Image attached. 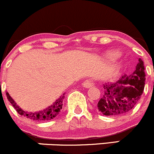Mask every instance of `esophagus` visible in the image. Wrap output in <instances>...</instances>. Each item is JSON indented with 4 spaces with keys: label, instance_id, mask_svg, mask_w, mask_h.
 <instances>
[{
    "label": "esophagus",
    "instance_id": "1",
    "mask_svg": "<svg viewBox=\"0 0 154 154\" xmlns=\"http://www.w3.org/2000/svg\"><path fill=\"white\" fill-rule=\"evenodd\" d=\"M93 85H94V82L91 80H86L82 83V86L85 87V88H89L92 87Z\"/></svg>",
    "mask_w": 154,
    "mask_h": 154
}]
</instances>
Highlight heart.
Instances as JSON below:
<instances>
[{
	"label": "heart",
	"instance_id": "obj_1",
	"mask_svg": "<svg viewBox=\"0 0 154 154\" xmlns=\"http://www.w3.org/2000/svg\"><path fill=\"white\" fill-rule=\"evenodd\" d=\"M116 55H117V53H116V52H109V54H108V56L110 57V58L116 57Z\"/></svg>",
	"mask_w": 154,
	"mask_h": 154
}]
</instances>
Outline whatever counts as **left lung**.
Masks as SVG:
<instances>
[{
	"instance_id": "left-lung-1",
	"label": "left lung",
	"mask_w": 154,
	"mask_h": 154,
	"mask_svg": "<svg viewBox=\"0 0 154 154\" xmlns=\"http://www.w3.org/2000/svg\"><path fill=\"white\" fill-rule=\"evenodd\" d=\"M146 73L141 58L134 72L124 75L116 82L103 85L102 97L97 104L98 110L104 116H120L129 112L139 102L145 87Z\"/></svg>"
}]
</instances>
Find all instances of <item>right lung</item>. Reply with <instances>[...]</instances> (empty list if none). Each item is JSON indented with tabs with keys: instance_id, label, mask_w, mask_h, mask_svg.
<instances>
[{
	"instance_id": "1",
	"label": "right lung",
	"mask_w": 154,
	"mask_h": 154,
	"mask_svg": "<svg viewBox=\"0 0 154 154\" xmlns=\"http://www.w3.org/2000/svg\"><path fill=\"white\" fill-rule=\"evenodd\" d=\"M64 95H65V94H63V95L60 96L55 102H53L52 105L49 106L48 107L45 108V109H42V110L38 111V112H27V111H24L23 109H21L16 104V102L13 100L12 98L10 96L9 94L6 92V96H7L8 100L11 103V105L14 107L17 112L19 113L20 115L23 116L27 118L38 121H50V120L56 117L62 109L63 99L65 98Z\"/></svg>"
}]
</instances>
